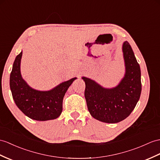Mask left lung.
Wrapping results in <instances>:
<instances>
[{"mask_svg": "<svg viewBox=\"0 0 160 160\" xmlns=\"http://www.w3.org/2000/svg\"><path fill=\"white\" fill-rule=\"evenodd\" d=\"M123 52L126 75L117 87L106 89L88 78H82L85 83L84 95L88 111L100 122L115 123L125 119L141 96V68L128 41L123 42Z\"/></svg>", "mask_w": 160, "mask_h": 160, "instance_id": "1", "label": "left lung"}]
</instances>
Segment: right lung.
<instances>
[{"mask_svg":"<svg viewBox=\"0 0 160 160\" xmlns=\"http://www.w3.org/2000/svg\"><path fill=\"white\" fill-rule=\"evenodd\" d=\"M22 52L15 58L10 75V88L15 104L30 119L47 121L58 118L62 113L65 93L77 78L62 83L50 91L35 90L22 78Z\"/></svg>","mask_w":160,"mask_h":160,"instance_id":"right-lung-1","label":"right lung"}]
</instances>
